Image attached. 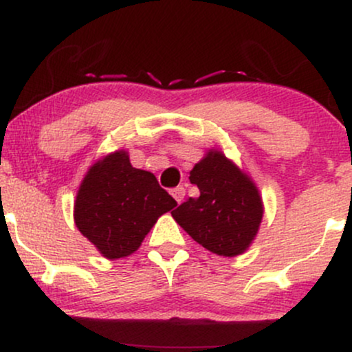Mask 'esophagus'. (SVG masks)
<instances>
[{
    "mask_svg": "<svg viewBox=\"0 0 352 352\" xmlns=\"http://www.w3.org/2000/svg\"><path fill=\"white\" fill-rule=\"evenodd\" d=\"M170 193H172L173 199H175L177 204H182V201H184V199H185V188H184V187H175V188H172Z\"/></svg>",
    "mask_w": 352,
    "mask_h": 352,
    "instance_id": "1",
    "label": "esophagus"
}]
</instances>
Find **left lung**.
Segmentation results:
<instances>
[{
  "mask_svg": "<svg viewBox=\"0 0 352 352\" xmlns=\"http://www.w3.org/2000/svg\"><path fill=\"white\" fill-rule=\"evenodd\" d=\"M190 184L200 195L173 210L172 217L197 243L220 256H238L253 243L261 220L263 200L248 173L210 148L190 170Z\"/></svg>",
  "mask_w": 352,
  "mask_h": 352,
  "instance_id": "1",
  "label": "left lung"
}]
</instances>
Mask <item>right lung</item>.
<instances>
[{"mask_svg":"<svg viewBox=\"0 0 352 352\" xmlns=\"http://www.w3.org/2000/svg\"><path fill=\"white\" fill-rule=\"evenodd\" d=\"M177 201L120 148L91 165L74 201L76 227L107 260L132 254Z\"/></svg>","mask_w":352,"mask_h":352,"instance_id":"right-lung-1","label":"right lung"}]
</instances>
